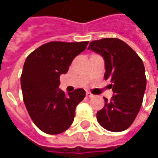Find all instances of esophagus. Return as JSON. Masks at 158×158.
Here are the masks:
<instances>
[{
    "instance_id": "obj_1",
    "label": "esophagus",
    "mask_w": 158,
    "mask_h": 158,
    "mask_svg": "<svg viewBox=\"0 0 158 158\" xmlns=\"http://www.w3.org/2000/svg\"><path fill=\"white\" fill-rule=\"evenodd\" d=\"M86 96H87V97H89V98H91V97H94V94H91L90 92H86Z\"/></svg>"
}]
</instances>
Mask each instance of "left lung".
<instances>
[{
  "mask_svg": "<svg viewBox=\"0 0 158 158\" xmlns=\"http://www.w3.org/2000/svg\"><path fill=\"white\" fill-rule=\"evenodd\" d=\"M88 49L104 59V79H110L113 96L96 114L99 124L110 132H122L130 127L140 111L147 79L140 56L128 45L116 38L90 42Z\"/></svg>",
  "mask_w": 158,
  "mask_h": 158,
  "instance_id": "8db88e82",
  "label": "left lung"
}]
</instances>
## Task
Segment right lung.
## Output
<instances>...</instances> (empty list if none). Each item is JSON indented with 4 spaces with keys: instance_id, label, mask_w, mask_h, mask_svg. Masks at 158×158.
Segmentation results:
<instances>
[{
    "instance_id": "obj_1",
    "label": "right lung",
    "mask_w": 158,
    "mask_h": 158,
    "mask_svg": "<svg viewBox=\"0 0 158 158\" xmlns=\"http://www.w3.org/2000/svg\"><path fill=\"white\" fill-rule=\"evenodd\" d=\"M87 44L51 41L31 52L24 62L21 75L24 105L33 123L46 134L66 131L73 122L76 107L86 96L82 88L65 94L59 88V79Z\"/></svg>"
}]
</instances>
